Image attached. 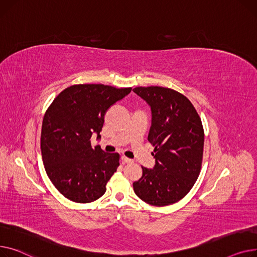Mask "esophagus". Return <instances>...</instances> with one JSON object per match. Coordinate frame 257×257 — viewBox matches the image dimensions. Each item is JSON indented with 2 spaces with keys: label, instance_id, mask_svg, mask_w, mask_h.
<instances>
[{
  "label": "esophagus",
  "instance_id": "obj_1",
  "mask_svg": "<svg viewBox=\"0 0 257 257\" xmlns=\"http://www.w3.org/2000/svg\"><path fill=\"white\" fill-rule=\"evenodd\" d=\"M122 161H123V162H125V163H133V162H134L133 160H131V159H128V158H126V157H124V156L122 157Z\"/></svg>",
  "mask_w": 257,
  "mask_h": 257
}]
</instances>
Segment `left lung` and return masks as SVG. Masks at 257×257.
Here are the masks:
<instances>
[{
  "instance_id": "left-lung-1",
  "label": "left lung",
  "mask_w": 257,
  "mask_h": 257,
  "mask_svg": "<svg viewBox=\"0 0 257 257\" xmlns=\"http://www.w3.org/2000/svg\"><path fill=\"white\" fill-rule=\"evenodd\" d=\"M133 91L152 111L148 142L155 146L153 169L142 167V177L133 184L140 199L155 206L179 201L197 180L202 163L204 132L192 102L173 89L136 87Z\"/></svg>"
}]
</instances>
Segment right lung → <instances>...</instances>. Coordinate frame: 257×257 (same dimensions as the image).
<instances>
[{
    "label": "right lung",
    "mask_w": 257,
    "mask_h": 257,
    "mask_svg": "<svg viewBox=\"0 0 257 257\" xmlns=\"http://www.w3.org/2000/svg\"><path fill=\"white\" fill-rule=\"evenodd\" d=\"M132 88L102 84L73 85L60 93L43 117L40 148L45 171L67 199L92 202L104 194L105 185L119 166V155L91 146L100 139L104 114Z\"/></svg>",
    "instance_id": "obj_1"
}]
</instances>
